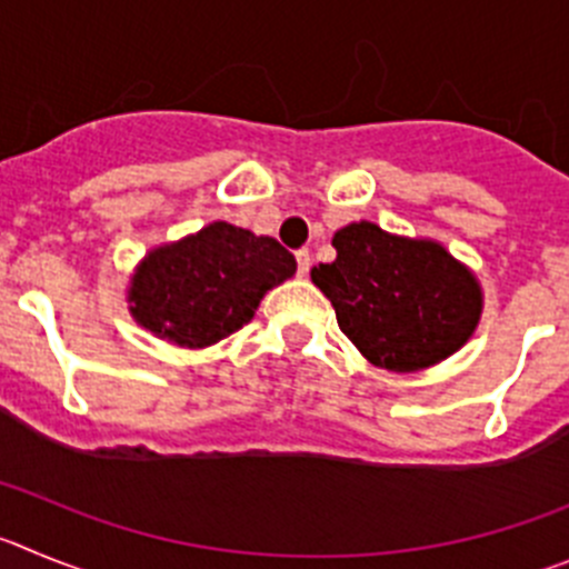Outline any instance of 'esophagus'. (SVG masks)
Here are the masks:
<instances>
[{"mask_svg":"<svg viewBox=\"0 0 569 569\" xmlns=\"http://www.w3.org/2000/svg\"><path fill=\"white\" fill-rule=\"evenodd\" d=\"M309 266H311L309 249H300V252H297V274H309Z\"/></svg>","mask_w":569,"mask_h":569,"instance_id":"obj_1","label":"esophagus"}]
</instances>
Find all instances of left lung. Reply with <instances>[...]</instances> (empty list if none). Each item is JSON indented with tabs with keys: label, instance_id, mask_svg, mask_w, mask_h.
I'll return each mask as SVG.
<instances>
[{
	"label": "left lung",
	"instance_id": "obj_1",
	"mask_svg": "<svg viewBox=\"0 0 569 569\" xmlns=\"http://www.w3.org/2000/svg\"><path fill=\"white\" fill-rule=\"evenodd\" d=\"M331 243L337 260L315 266L311 280L373 366L419 371L473 335L482 291L439 243L397 238L368 221L340 229Z\"/></svg>",
	"mask_w": 569,
	"mask_h": 569
}]
</instances>
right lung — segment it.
Instances as JSON below:
<instances>
[{
	"label": "right lung",
	"instance_id": "add662e5",
	"mask_svg": "<svg viewBox=\"0 0 569 569\" xmlns=\"http://www.w3.org/2000/svg\"><path fill=\"white\" fill-rule=\"evenodd\" d=\"M295 269V254L274 238L209 223L147 254L132 278L130 311L144 329L176 346H212L243 329L260 297Z\"/></svg>",
	"mask_w": 569,
	"mask_h": 569
}]
</instances>
